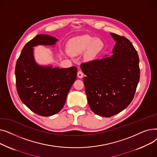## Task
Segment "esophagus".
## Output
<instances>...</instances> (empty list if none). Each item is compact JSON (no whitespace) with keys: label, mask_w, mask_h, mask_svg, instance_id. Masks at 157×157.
<instances>
[{"label":"esophagus","mask_w":157,"mask_h":157,"mask_svg":"<svg viewBox=\"0 0 157 157\" xmlns=\"http://www.w3.org/2000/svg\"><path fill=\"white\" fill-rule=\"evenodd\" d=\"M77 75H78V78H82L83 77V72H82L81 71H79L78 72V73H77Z\"/></svg>","instance_id":"obj_1"}]
</instances>
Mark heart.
I'll return each instance as SVG.
<instances>
[{"label": "heart", "instance_id": "heart-1", "mask_svg": "<svg viewBox=\"0 0 157 157\" xmlns=\"http://www.w3.org/2000/svg\"><path fill=\"white\" fill-rule=\"evenodd\" d=\"M104 43L98 38L89 36H81L71 39L67 44L68 52L72 55L77 56L86 50V58L88 60L95 59L102 50Z\"/></svg>", "mask_w": 157, "mask_h": 157}]
</instances>
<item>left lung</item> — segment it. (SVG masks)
<instances>
[{
    "label": "left lung",
    "mask_w": 157,
    "mask_h": 157,
    "mask_svg": "<svg viewBox=\"0 0 157 157\" xmlns=\"http://www.w3.org/2000/svg\"><path fill=\"white\" fill-rule=\"evenodd\" d=\"M116 41L111 56L81 64L89 106L95 114L111 117L130 104L139 78L137 51L125 37L114 33Z\"/></svg>",
    "instance_id": "8db88e82"
}]
</instances>
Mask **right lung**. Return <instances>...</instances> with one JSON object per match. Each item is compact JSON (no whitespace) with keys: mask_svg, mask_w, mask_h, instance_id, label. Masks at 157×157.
I'll return each instance as SVG.
<instances>
[{"mask_svg":"<svg viewBox=\"0 0 157 157\" xmlns=\"http://www.w3.org/2000/svg\"><path fill=\"white\" fill-rule=\"evenodd\" d=\"M59 39L39 34L25 46L16 62V90L23 103L34 113L49 117L59 113L65 103L69 90L76 79L75 66L66 69L40 65L35 60L34 48L53 46Z\"/></svg>","mask_w":157,"mask_h":157,"instance_id":"add662e5","label":"right lung"}]
</instances>
